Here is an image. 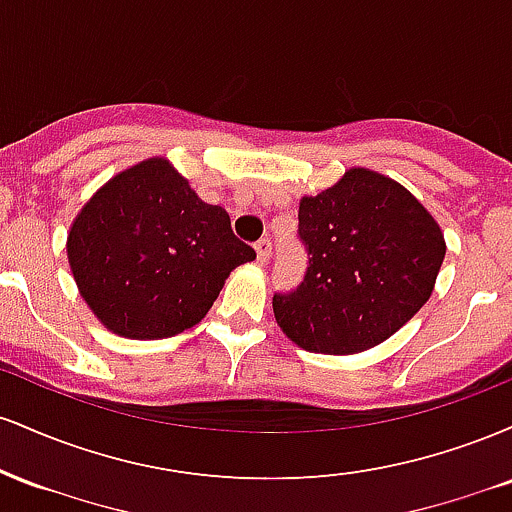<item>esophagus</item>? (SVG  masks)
<instances>
[{
	"mask_svg": "<svg viewBox=\"0 0 512 512\" xmlns=\"http://www.w3.org/2000/svg\"><path fill=\"white\" fill-rule=\"evenodd\" d=\"M255 250H257V260L260 262H267L269 257H272V240L269 238H262L255 243Z\"/></svg>",
	"mask_w": 512,
	"mask_h": 512,
	"instance_id": "1",
	"label": "esophagus"
}]
</instances>
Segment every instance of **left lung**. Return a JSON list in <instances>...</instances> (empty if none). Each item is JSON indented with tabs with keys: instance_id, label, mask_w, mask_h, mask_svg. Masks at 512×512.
<instances>
[{
	"instance_id": "obj_1",
	"label": "left lung",
	"mask_w": 512,
	"mask_h": 512,
	"mask_svg": "<svg viewBox=\"0 0 512 512\" xmlns=\"http://www.w3.org/2000/svg\"><path fill=\"white\" fill-rule=\"evenodd\" d=\"M308 252L303 281L274 293L286 337L315 354H356L385 342L431 296L445 240L433 216L395 180L351 168L298 207Z\"/></svg>"
}]
</instances>
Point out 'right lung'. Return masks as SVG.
<instances>
[{"label": "right lung", "instance_id": "right-lung-1", "mask_svg": "<svg viewBox=\"0 0 512 512\" xmlns=\"http://www.w3.org/2000/svg\"><path fill=\"white\" fill-rule=\"evenodd\" d=\"M67 257L88 308L129 339H163L197 325L223 281L255 250L223 207L202 202L163 158L115 175L81 209Z\"/></svg>", "mask_w": 512, "mask_h": 512}]
</instances>
